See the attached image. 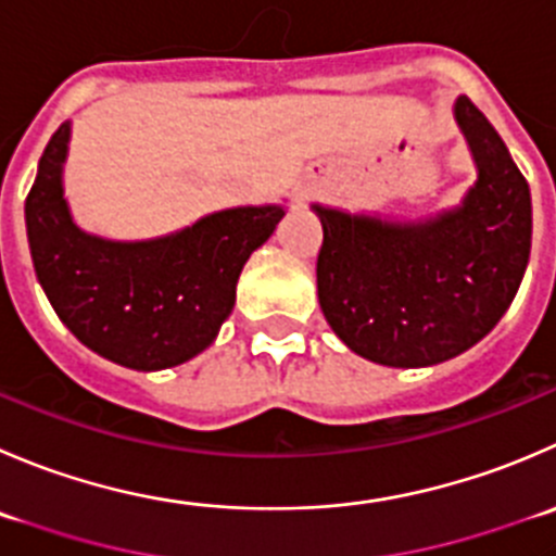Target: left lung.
<instances>
[{
    "label": "left lung",
    "mask_w": 556,
    "mask_h": 556,
    "mask_svg": "<svg viewBox=\"0 0 556 556\" xmlns=\"http://www.w3.org/2000/svg\"><path fill=\"white\" fill-rule=\"evenodd\" d=\"M478 163L459 208L402 225L315 206L323 223L317 299L353 353L386 366H432L500 323L530 261V187L470 97L456 100Z\"/></svg>",
    "instance_id": "1"
}]
</instances>
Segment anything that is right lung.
Returning a JSON list of instances; mask_svg holds the SVG:
<instances>
[{"mask_svg": "<svg viewBox=\"0 0 556 556\" xmlns=\"http://www.w3.org/2000/svg\"><path fill=\"white\" fill-rule=\"evenodd\" d=\"M67 138L70 124L51 135L26 195L31 261L53 312L86 348L129 369L185 364L214 342L247 257L285 208H228L138 244L86 236L62 198Z\"/></svg>", "mask_w": 556, "mask_h": 556, "instance_id": "add662e5", "label": "right lung"}]
</instances>
